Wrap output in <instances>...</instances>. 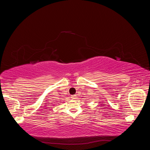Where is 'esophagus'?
<instances>
[{"instance_id":"34e87169","label":"esophagus","mask_w":150,"mask_h":150,"mask_svg":"<svg viewBox=\"0 0 150 150\" xmlns=\"http://www.w3.org/2000/svg\"><path fill=\"white\" fill-rule=\"evenodd\" d=\"M71 98L72 99H75L76 98V95H72L71 96Z\"/></svg>"}]
</instances>
